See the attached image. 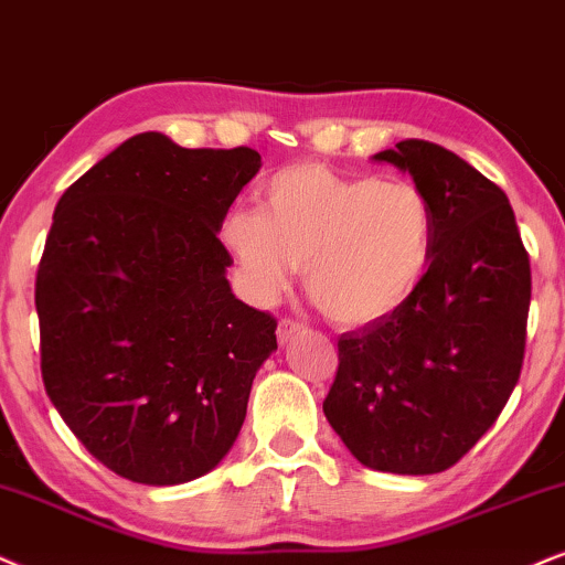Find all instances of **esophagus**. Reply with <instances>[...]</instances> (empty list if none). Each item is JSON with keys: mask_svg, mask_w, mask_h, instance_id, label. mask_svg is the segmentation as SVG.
<instances>
[{"mask_svg": "<svg viewBox=\"0 0 565 565\" xmlns=\"http://www.w3.org/2000/svg\"><path fill=\"white\" fill-rule=\"evenodd\" d=\"M299 326L297 320H291V318H281L278 320V328H276V335H278V341H281V344H287V341L291 339V335H295L297 331H299Z\"/></svg>", "mask_w": 565, "mask_h": 565, "instance_id": "1", "label": "esophagus"}]
</instances>
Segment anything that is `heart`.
Here are the masks:
<instances>
[{"label": "heart", "instance_id": "obj_1", "mask_svg": "<svg viewBox=\"0 0 565 565\" xmlns=\"http://www.w3.org/2000/svg\"><path fill=\"white\" fill-rule=\"evenodd\" d=\"M260 195L263 209H234L221 226L255 302H274L305 263L318 310L339 326H367L423 284L435 211L414 182L347 177L305 161L270 174Z\"/></svg>", "mask_w": 565, "mask_h": 565}]
</instances>
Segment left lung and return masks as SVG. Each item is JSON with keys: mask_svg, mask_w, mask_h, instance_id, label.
<instances>
[{"mask_svg": "<svg viewBox=\"0 0 565 565\" xmlns=\"http://www.w3.org/2000/svg\"><path fill=\"white\" fill-rule=\"evenodd\" d=\"M375 159L430 198V266L396 312L339 335L323 412L365 467L438 475L490 430L519 381L530 253L505 192L456 153L409 138Z\"/></svg>", "mask_w": 565, "mask_h": 565, "instance_id": "1", "label": "left lung"}]
</instances>
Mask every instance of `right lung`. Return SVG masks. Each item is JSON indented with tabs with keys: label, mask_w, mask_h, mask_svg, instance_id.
Listing matches in <instances>:
<instances>
[{
	"label": "right lung",
	"mask_w": 565,
	"mask_h": 565,
	"mask_svg": "<svg viewBox=\"0 0 565 565\" xmlns=\"http://www.w3.org/2000/svg\"><path fill=\"white\" fill-rule=\"evenodd\" d=\"M253 148L125 140L64 190L39 274L41 377L75 438L142 484L211 472L237 440L276 318L232 295L226 211Z\"/></svg>",
	"instance_id": "1"
}]
</instances>
